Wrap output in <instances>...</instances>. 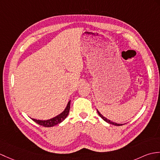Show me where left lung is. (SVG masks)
Returning <instances> with one entry per match:
<instances>
[{
    "label": "left lung",
    "instance_id": "left-lung-1",
    "mask_svg": "<svg viewBox=\"0 0 160 160\" xmlns=\"http://www.w3.org/2000/svg\"><path fill=\"white\" fill-rule=\"evenodd\" d=\"M97 111H98V114L99 115V117H101L103 120H104L106 122H107L108 123H110V124H112V125H116V126H120V125H122L123 124H122V123H117V122H113V121H110V120H109V119H108L107 118H106L105 117H103V115L100 113L99 111H98V110H97Z\"/></svg>",
    "mask_w": 160,
    "mask_h": 160
}]
</instances>
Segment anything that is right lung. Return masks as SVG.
Masks as SVG:
<instances>
[{
	"label": "right lung",
	"instance_id": "1",
	"mask_svg": "<svg viewBox=\"0 0 160 160\" xmlns=\"http://www.w3.org/2000/svg\"><path fill=\"white\" fill-rule=\"evenodd\" d=\"M70 103H71V100H69V101L68 102L65 110H63L61 113L58 114L57 116H56L53 118H50V119L38 120V119H35V118H31V119L32 121H34L38 124L43 126V127H46V128L53 127V126H54L56 125L61 123V122L64 121L66 118V117H68V115L69 114V112Z\"/></svg>",
	"mask_w": 160,
	"mask_h": 160
}]
</instances>
